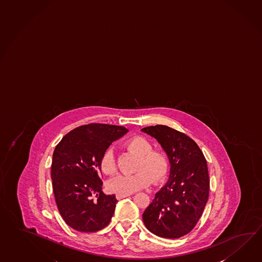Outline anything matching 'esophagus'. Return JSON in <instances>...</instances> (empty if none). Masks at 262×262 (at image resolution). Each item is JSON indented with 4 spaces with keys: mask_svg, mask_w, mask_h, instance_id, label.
<instances>
[{
    "mask_svg": "<svg viewBox=\"0 0 262 262\" xmlns=\"http://www.w3.org/2000/svg\"><path fill=\"white\" fill-rule=\"evenodd\" d=\"M128 196H129V194H117L116 197L118 200H121L123 198L128 197Z\"/></svg>",
    "mask_w": 262,
    "mask_h": 262,
    "instance_id": "1",
    "label": "esophagus"
}]
</instances>
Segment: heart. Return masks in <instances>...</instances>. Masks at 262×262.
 Here are the masks:
<instances>
[{
  "mask_svg": "<svg viewBox=\"0 0 262 262\" xmlns=\"http://www.w3.org/2000/svg\"><path fill=\"white\" fill-rule=\"evenodd\" d=\"M128 149L140 157L134 174H119L108 182V188L118 194H132L149 186L151 177L155 182L162 180L169 169L167 155L161 150H153L149 140L135 136L127 142ZM101 168L106 174L117 171V162L112 148L107 149L101 160Z\"/></svg>",
  "mask_w": 262,
  "mask_h": 262,
  "instance_id": "1",
  "label": "heart"
}]
</instances>
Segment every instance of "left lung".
Instances as JSON below:
<instances>
[{
  "instance_id": "obj_1",
  "label": "left lung",
  "mask_w": 262,
  "mask_h": 262,
  "mask_svg": "<svg viewBox=\"0 0 262 262\" xmlns=\"http://www.w3.org/2000/svg\"><path fill=\"white\" fill-rule=\"evenodd\" d=\"M160 143L168 156L170 176L144 210L146 229L162 238L177 239L196 226L208 201L206 160L186 134L164 125L141 129Z\"/></svg>"
}]
</instances>
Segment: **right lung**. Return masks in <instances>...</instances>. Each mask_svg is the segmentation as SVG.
<instances>
[{"instance_id":"add662e5","label":"right lung","mask_w":262,"mask_h":262,"mask_svg":"<svg viewBox=\"0 0 262 262\" xmlns=\"http://www.w3.org/2000/svg\"><path fill=\"white\" fill-rule=\"evenodd\" d=\"M128 132L121 126L92 123L71 130L56 146L53 192L59 214L72 229L95 232L109 224L118 200L102 192L101 160L110 144Z\"/></svg>"}]
</instances>
